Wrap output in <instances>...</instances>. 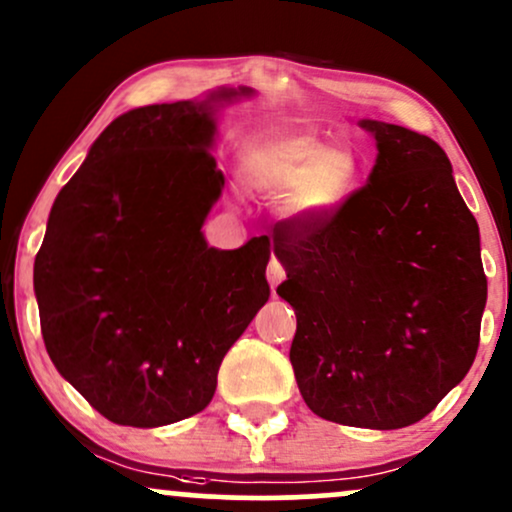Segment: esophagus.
<instances>
[{
  "instance_id": "obj_1",
  "label": "esophagus",
  "mask_w": 512,
  "mask_h": 512,
  "mask_svg": "<svg viewBox=\"0 0 512 512\" xmlns=\"http://www.w3.org/2000/svg\"><path fill=\"white\" fill-rule=\"evenodd\" d=\"M267 279H269V286H272V289H276V286H279L281 281L286 279V269H284V264H281L279 260H276V257H272V260H269V267H267Z\"/></svg>"
}]
</instances>
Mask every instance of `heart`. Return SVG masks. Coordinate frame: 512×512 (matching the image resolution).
Instances as JSON below:
<instances>
[{"label":"heart","mask_w":512,"mask_h":512,"mask_svg":"<svg viewBox=\"0 0 512 512\" xmlns=\"http://www.w3.org/2000/svg\"><path fill=\"white\" fill-rule=\"evenodd\" d=\"M358 161L346 142H322L313 132L269 137L243 154L240 175L252 192L286 197L291 219L317 221L344 202Z\"/></svg>","instance_id":"heart-1"}]
</instances>
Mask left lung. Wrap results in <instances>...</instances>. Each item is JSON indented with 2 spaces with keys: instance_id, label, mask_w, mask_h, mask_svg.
<instances>
[{
  "instance_id": "8db88e82",
  "label": "left lung",
  "mask_w": 512,
  "mask_h": 512,
  "mask_svg": "<svg viewBox=\"0 0 512 512\" xmlns=\"http://www.w3.org/2000/svg\"><path fill=\"white\" fill-rule=\"evenodd\" d=\"M378 144L368 182L317 221H281L276 289L296 310L291 366L334 424H416L467 375L486 276L479 226L445 151L407 127L361 120Z\"/></svg>"
}]
</instances>
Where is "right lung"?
I'll return each mask as SVG.
<instances>
[{"instance_id": "right-lung-1", "label": "right lung", "mask_w": 512, "mask_h": 512, "mask_svg": "<svg viewBox=\"0 0 512 512\" xmlns=\"http://www.w3.org/2000/svg\"><path fill=\"white\" fill-rule=\"evenodd\" d=\"M248 93L120 115L52 204L33 267L45 349L113 424L202 411L226 351L267 303L269 238L216 250L202 233L223 187L214 103Z\"/></svg>"}]
</instances>
